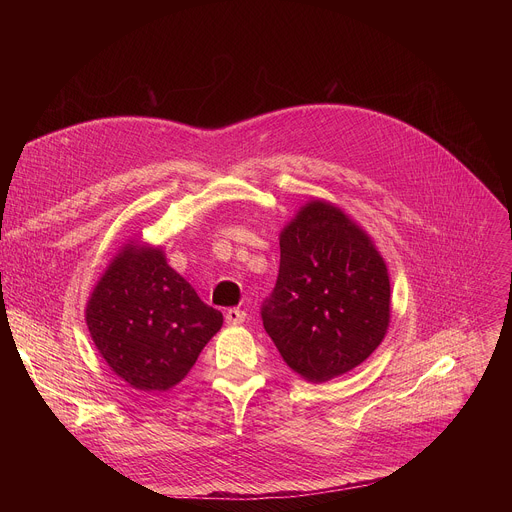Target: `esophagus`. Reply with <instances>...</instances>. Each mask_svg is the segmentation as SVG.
Segmentation results:
<instances>
[{
	"mask_svg": "<svg viewBox=\"0 0 512 512\" xmlns=\"http://www.w3.org/2000/svg\"><path fill=\"white\" fill-rule=\"evenodd\" d=\"M245 318H247V314L243 312V310H239V308H229L227 312H225V322L227 324H243L245 322Z\"/></svg>",
	"mask_w": 512,
	"mask_h": 512,
	"instance_id": "esophagus-1",
	"label": "esophagus"
}]
</instances>
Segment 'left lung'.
Instances as JSON below:
<instances>
[{
  "label": "left lung",
  "mask_w": 512,
  "mask_h": 512,
  "mask_svg": "<svg viewBox=\"0 0 512 512\" xmlns=\"http://www.w3.org/2000/svg\"><path fill=\"white\" fill-rule=\"evenodd\" d=\"M279 273L261 320L283 360L328 381L367 360L385 338L391 285L383 257L346 214L310 202L279 239Z\"/></svg>",
  "instance_id": "obj_1"
}]
</instances>
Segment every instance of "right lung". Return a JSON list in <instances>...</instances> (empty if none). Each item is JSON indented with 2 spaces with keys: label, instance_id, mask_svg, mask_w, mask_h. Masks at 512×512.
I'll return each mask as SVG.
<instances>
[{
  "label": "right lung",
  "instance_id": "add662e5",
  "mask_svg": "<svg viewBox=\"0 0 512 512\" xmlns=\"http://www.w3.org/2000/svg\"><path fill=\"white\" fill-rule=\"evenodd\" d=\"M87 326L123 381L139 391H166L194 367L223 314L198 298L160 249L129 247L97 283Z\"/></svg>",
  "mask_w": 512,
  "mask_h": 512
}]
</instances>
